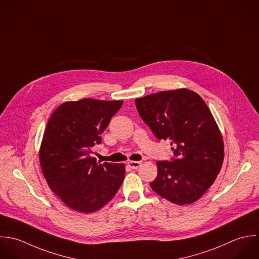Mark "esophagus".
<instances>
[{"mask_svg":"<svg viewBox=\"0 0 259 259\" xmlns=\"http://www.w3.org/2000/svg\"><path fill=\"white\" fill-rule=\"evenodd\" d=\"M128 165L133 169H137L138 167L141 166V161H129Z\"/></svg>","mask_w":259,"mask_h":259,"instance_id":"1","label":"esophagus"}]
</instances>
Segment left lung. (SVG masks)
<instances>
[{"label":"left lung","mask_w":259,"mask_h":259,"mask_svg":"<svg viewBox=\"0 0 259 259\" xmlns=\"http://www.w3.org/2000/svg\"><path fill=\"white\" fill-rule=\"evenodd\" d=\"M141 119L158 140H170L174 157L159 160L150 183L160 197L192 204L213 185L224 159L220 130L204 100L187 89L136 99Z\"/></svg>","instance_id":"8db88e82"}]
</instances>
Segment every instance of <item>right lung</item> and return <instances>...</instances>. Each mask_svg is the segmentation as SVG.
Wrapping results in <instances>:
<instances>
[{"label": "right lung", "instance_id": "obj_1", "mask_svg": "<svg viewBox=\"0 0 259 259\" xmlns=\"http://www.w3.org/2000/svg\"><path fill=\"white\" fill-rule=\"evenodd\" d=\"M123 101L82 99L60 105L51 115L40 148L43 176L55 195L69 208L95 212L108 204L120 189L123 163L96 162L93 147Z\"/></svg>", "mask_w": 259, "mask_h": 259}]
</instances>
